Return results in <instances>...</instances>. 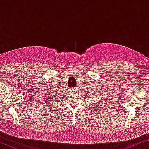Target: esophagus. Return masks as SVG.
Wrapping results in <instances>:
<instances>
[{"label":"esophagus","mask_w":149,"mask_h":149,"mask_svg":"<svg viewBox=\"0 0 149 149\" xmlns=\"http://www.w3.org/2000/svg\"><path fill=\"white\" fill-rule=\"evenodd\" d=\"M71 90H72V91H76V89H75V88H74V89H71Z\"/></svg>","instance_id":"esophagus-1"}]
</instances>
